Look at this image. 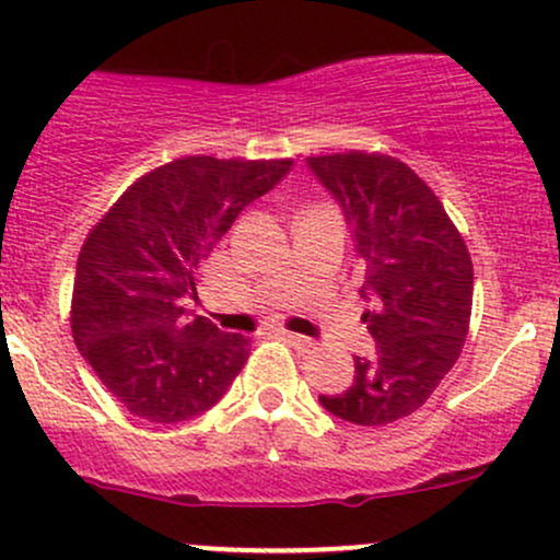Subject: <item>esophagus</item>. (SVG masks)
I'll return each instance as SVG.
<instances>
[{
    "instance_id": "esophagus-1",
    "label": "esophagus",
    "mask_w": 560,
    "mask_h": 560,
    "mask_svg": "<svg viewBox=\"0 0 560 560\" xmlns=\"http://www.w3.org/2000/svg\"><path fill=\"white\" fill-rule=\"evenodd\" d=\"M280 336H282V339H285V341H291V345L296 347V350H302V352L315 350V345H317V341H315V339H310V336L291 334V330H280Z\"/></svg>"
}]
</instances>
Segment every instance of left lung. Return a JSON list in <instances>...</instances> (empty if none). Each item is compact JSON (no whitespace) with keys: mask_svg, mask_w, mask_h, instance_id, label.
Returning <instances> with one entry per match:
<instances>
[{"mask_svg":"<svg viewBox=\"0 0 560 560\" xmlns=\"http://www.w3.org/2000/svg\"><path fill=\"white\" fill-rule=\"evenodd\" d=\"M339 200L363 267L360 296L374 358L354 382L320 395L334 417L363 427L411 417L459 360L472 312V261L435 191L406 162L378 152L306 158Z\"/></svg>","mask_w":560,"mask_h":560,"instance_id":"left-lung-1","label":"left lung"}]
</instances>
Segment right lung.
Returning a JSON list of instances; mask_svg holds the SVG:
<instances>
[{
	"instance_id": "1",
	"label": "right lung",
	"mask_w": 560,
	"mask_h": 560,
	"mask_svg": "<svg viewBox=\"0 0 560 560\" xmlns=\"http://www.w3.org/2000/svg\"><path fill=\"white\" fill-rule=\"evenodd\" d=\"M293 160L182 158L119 195L77 258L71 336L104 387L147 422L208 411L250 354V339L189 317L197 272L237 213Z\"/></svg>"
}]
</instances>
